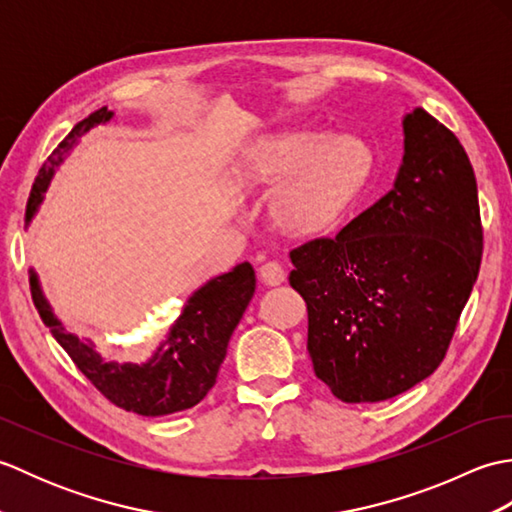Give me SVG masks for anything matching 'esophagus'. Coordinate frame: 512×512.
Here are the masks:
<instances>
[{"label": "esophagus", "mask_w": 512, "mask_h": 512, "mask_svg": "<svg viewBox=\"0 0 512 512\" xmlns=\"http://www.w3.org/2000/svg\"><path fill=\"white\" fill-rule=\"evenodd\" d=\"M259 277H262L266 286H279L286 281V270L279 262H266L259 268Z\"/></svg>", "instance_id": "obj_1"}]
</instances>
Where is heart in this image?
Instances as JSON below:
<instances>
[{
    "label": "heart",
    "mask_w": 512,
    "mask_h": 512,
    "mask_svg": "<svg viewBox=\"0 0 512 512\" xmlns=\"http://www.w3.org/2000/svg\"><path fill=\"white\" fill-rule=\"evenodd\" d=\"M372 151L361 138H330L323 129H284L257 140L237 176L246 184L288 182L277 202V220L290 231H321L361 189Z\"/></svg>",
    "instance_id": "obj_1"
}]
</instances>
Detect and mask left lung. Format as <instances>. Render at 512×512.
Masks as SVG:
<instances>
[{
    "mask_svg": "<svg viewBox=\"0 0 512 512\" xmlns=\"http://www.w3.org/2000/svg\"><path fill=\"white\" fill-rule=\"evenodd\" d=\"M402 132L394 189L336 237L290 250L314 374L343 402L394 398L436 372L480 273L469 156L422 107Z\"/></svg>",
    "mask_w": 512,
    "mask_h": 512,
    "instance_id": "8db88e82",
    "label": "left lung"
}]
</instances>
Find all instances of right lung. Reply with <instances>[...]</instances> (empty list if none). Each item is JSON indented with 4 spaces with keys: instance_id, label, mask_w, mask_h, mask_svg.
I'll use <instances>...</instances> for the list:
<instances>
[{
    "instance_id": "add662e5",
    "label": "right lung",
    "mask_w": 512,
    "mask_h": 512,
    "mask_svg": "<svg viewBox=\"0 0 512 512\" xmlns=\"http://www.w3.org/2000/svg\"><path fill=\"white\" fill-rule=\"evenodd\" d=\"M112 116L114 112H107V107L92 112L72 127V132L43 162L28 198V222L39 209L54 169L61 165L76 140L92 127L107 123ZM30 290L41 321L46 323V328L68 352L83 376L107 400L138 416H167V413L195 407L215 385L231 334L253 299L255 270L244 262L235 266L231 273L213 277L200 290H195L180 317L173 321L165 341L143 365L107 363L90 341H81L79 336L65 332L43 297L35 270H30Z\"/></svg>"
}]
</instances>
